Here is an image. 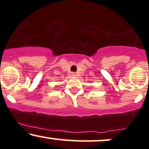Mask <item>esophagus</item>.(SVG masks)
Listing matches in <instances>:
<instances>
[{"label":"esophagus","mask_w":149,"mask_h":149,"mask_svg":"<svg viewBox=\"0 0 149 149\" xmlns=\"http://www.w3.org/2000/svg\"><path fill=\"white\" fill-rule=\"evenodd\" d=\"M71 76H77V74H76V73L73 72L72 73H71Z\"/></svg>","instance_id":"obj_1"}]
</instances>
